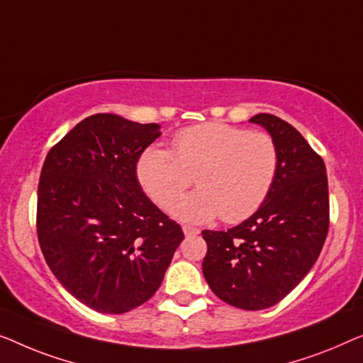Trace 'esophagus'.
<instances>
[{"label":"esophagus","instance_id":"esophagus-1","mask_svg":"<svg viewBox=\"0 0 363 363\" xmlns=\"http://www.w3.org/2000/svg\"><path fill=\"white\" fill-rule=\"evenodd\" d=\"M182 230H184V233H186V237H194V235L201 233V230H199V228L191 227V225H184Z\"/></svg>","mask_w":363,"mask_h":363}]
</instances>
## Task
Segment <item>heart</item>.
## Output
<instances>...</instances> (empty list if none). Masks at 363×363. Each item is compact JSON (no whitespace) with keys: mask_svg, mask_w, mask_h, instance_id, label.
I'll return each instance as SVG.
<instances>
[{"mask_svg":"<svg viewBox=\"0 0 363 363\" xmlns=\"http://www.w3.org/2000/svg\"><path fill=\"white\" fill-rule=\"evenodd\" d=\"M279 169L277 141L267 133L227 123L189 126L172 138V147L150 146L136 162L143 191L171 208L196 181L199 189L177 203L184 220L242 222L267 201ZM194 177L192 178L191 176Z\"/></svg>","mask_w":363,"mask_h":363,"instance_id":"heart-1","label":"heart"}]
</instances>
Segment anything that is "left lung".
<instances>
[{
    "mask_svg": "<svg viewBox=\"0 0 363 363\" xmlns=\"http://www.w3.org/2000/svg\"><path fill=\"white\" fill-rule=\"evenodd\" d=\"M250 121L277 141V181L263 206L240 225L202 232V272L227 304L258 311L286 298L319 258L329 232V187L323 157L294 126L269 113Z\"/></svg>",
    "mask_w": 363,
    "mask_h": 363,
    "instance_id": "1",
    "label": "left lung"
}]
</instances>
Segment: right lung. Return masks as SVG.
Returning <instances> with one entry per match:
<instances>
[{"label": "right lung", "mask_w": 363, "mask_h": 363, "mask_svg": "<svg viewBox=\"0 0 363 363\" xmlns=\"http://www.w3.org/2000/svg\"><path fill=\"white\" fill-rule=\"evenodd\" d=\"M160 128L91 115L50 147L40 171V250L60 284L99 313L123 314L146 303L184 240L179 223L136 177V162Z\"/></svg>", "instance_id": "1"}]
</instances>
